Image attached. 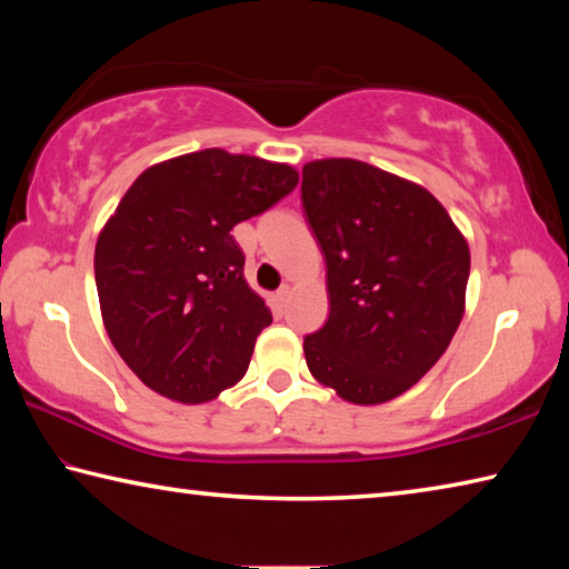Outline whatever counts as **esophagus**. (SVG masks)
Here are the masks:
<instances>
[{
  "label": "esophagus",
  "instance_id": "1",
  "mask_svg": "<svg viewBox=\"0 0 569 569\" xmlns=\"http://www.w3.org/2000/svg\"><path fill=\"white\" fill-rule=\"evenodd\" d=\"M288 296H291V286H281V288H278V291H276V301H278V306H286Z\"/></svg>",
  "mask_w": 569,
  "mask_h": 569
}]
</instances>
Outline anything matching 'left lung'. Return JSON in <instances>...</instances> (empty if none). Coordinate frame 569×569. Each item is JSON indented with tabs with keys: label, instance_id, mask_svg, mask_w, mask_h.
Masks as SVG:
<instances>
[{
	"label": "left lung",
	"instance_id": "8db88e82",
	"mask_svg": "<svg viewBox=\"0 0 569 569\" xmlns=\"http://www.w3.org/2000/svg\"><path fill=\"white\" fill-rule=\"evenodd\" d=\"M301 200L331 301L303 339L308 371L351 403L399 397L459 329L467 240L429 190L361 160L306 162Z\"/></svg>",
	"mask_w": 569,
	"mask_h": 569
}]
</instances>
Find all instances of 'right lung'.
I'll return each mask as SVG.
<instances>
[{
  "label": "right lung",
  "instance_id": "obj_1",
  "mask_svg": "<svg viewBox=\"0 0 569 569\" xmlns=\"http://www.w3.org/2000/svg\"><path fill=\"white\" fill-rule=\"evenodd\" d=\"M298 186L283 162L208 148L148 168L94 246L104 329L152 391L203 403L248 371L273 316L230 236Z\"/></svg>",
  "mask_w": 569,
  "mask_h": 569
}]
</instances>
